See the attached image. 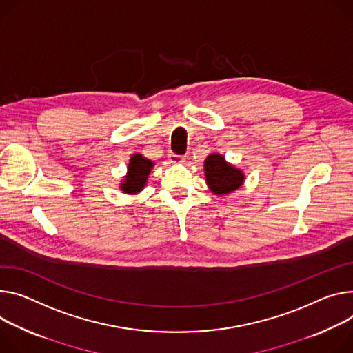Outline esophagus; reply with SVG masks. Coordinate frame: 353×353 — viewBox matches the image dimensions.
I'll list each match as a JSON object with an SVG mask.
<instances>
[{
  "mask_svg": "<svg viewBox=\"0 0 353 353\" xmlns=\"http://www.w3.org/2000/svg\"><path fill=\"white\" fill-rule=\"evenodd\" d=\"M169 162L173 163V165H180L184 162V156H180V154H176V153H170L169 156Z\"/></svg>",
  "mask_w": 353,
  "mask_h": 353,
  "instance_id": "obj_1",
  "label": "esophagus"
}]
</instances>
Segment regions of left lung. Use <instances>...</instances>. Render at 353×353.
<instances>
[{
    "label": "left lung",
    "mask_w": 353,
    "mask_h": 353,
    "mask_svg": "<svg viewBox=\"0 0 353 353\" xmlns=\"http://www.w3.org/2000/svg\"><path fill=\"white\" fill-rule=\"evenodd\" d=\"M204 173L207 185L215 196L230 194L238 190L245 181L242 170L228 163L225 157L219 153H211L207 156L204 162Z\"/></svg>",
    "instance_id": "obj_1"
}]
</instances>
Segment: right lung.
<instances>
[{"instance_id": "1", "label": "right lung", "mask_w": 353, "mask_h": 353, "mask_svg": "<svg viewBox=\"0 0 353 353\" xmlns=\"http://www.w3.org/2000/svg\"><path fill=\"white\" fill-rule=\"evenodd\" d=\"M152 168L153 163L149 159L139 153L132 154L130 159V165H128V173L119 184V188L125 194L141 193L148 181V176L150 174Z\"/></svg>"}]
</instances>
